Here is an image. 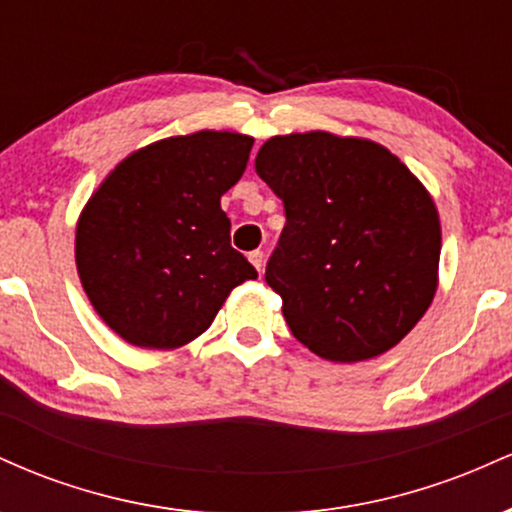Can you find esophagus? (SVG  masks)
I'll use <instances>...</instances> for the list:
<instances>
[{"instance_id": "esophagus-1", "label": "esophagus", "mask_w": 512, "mask_h": 512, "mask_svg": "<svg viewBox=\"0 0 512 512\" xmlns=\"http://www.w3.org/2000/svg\"><path fill=\"white\" fill-rule=\"evenodd\" d=\"M248 257H250V262L255 264L257 272H262V267H264V252H262V250H252Z\"/></svg>"}]
</instances>
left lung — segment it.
<instances>
[{
	"mask_svg": "<svg viewBox=\"0 0 512 512\" xmlns=\"http://www.w3.org/2000/svg\"><path fill=\"white\" fill-rule=\"evenodd\" d=\"M255 170L284 202L264 279L293 337L334 363L402 342L438 289L440 219L416 175L385 146L330 132L272 137Z\"/></svg>",
	"mask_w": 512,
	"mask_h": 512,
	"instance_id": "1",
	"label": "left lung"
}]
</instances>
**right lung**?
<instances>
[{
	"label": "right lung",
	"mask_w": 512,
	"mask_h": 512,
	"mask_svg": "<svg viewBox=\"0 0 512 512\" xmlns=\"http://www.w3.org/2000/svg\"><path fill=\"white\" fill-rule=\"evenodd\" d=\"M238 132L170 137L129 154L76 223V269L96 313L125 342L178 349L214 322L255 267L231 248L221 195L248 166Z\"/></svg>",
	"instance_id": "obj_1"
}]
</instances>
